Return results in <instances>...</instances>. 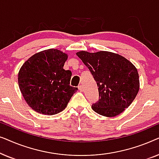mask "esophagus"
<instances>
[{"mask_svg":"<svg viewBox=\"0 0 159 159\" xmlns=\"http://www.w3.org/2000/svg\"><path fill=\"white\" fill-rule=\"evenodd\" d=\"M78 89H79L80 91H81V92H82V91L84 90V87L82 85H80L79 87H78Z\"/></svg>","mask_w":159,"mask_h":159,"instance_id":"34e87169","label":"esophagus"}]
</instances>
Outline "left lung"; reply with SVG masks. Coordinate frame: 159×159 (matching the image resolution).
Segmentation results:
<instances>
[{
	"mask_svg": "<svg viewBox=\"0 0 159 159\" xmlns=\"http://www.w3.org/2000/svg\"><path fill=\"white\" fill-rule=\"evenodd\" d=\"M90 71L98 87L99 100L92 105L95 112L114 117L129 107L138 95L140 80L131 61L109 51L76 53Z\"/></svg>",
	"mask_w": 159,
	"mask_h": 159,
	"instance_id": "8db88e82",
	"label": "left lung"
}]
</instances>
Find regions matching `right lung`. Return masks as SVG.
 I'll use <instances>...</instances> for the list:
<instances>
[{
    "label": "right lung",
    "instance_id": "add662e5",
    "mask_svg": "<svg viewBox=\"0 0 159 159\" xmlns=\"http://www.w3.org/2000/svg\"><path fill=\"white\" fill-rule=\"evenodd\" d=\"M68 55L58 49H48L32 56L18 74L20 91L34 111L58 114L67 106L77 88L69 85L71 72L63 69Z\"/></svg>",
    "mask_w": 159,
    "mask_h": 159
}]
</instances>
